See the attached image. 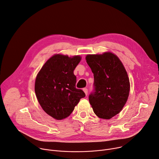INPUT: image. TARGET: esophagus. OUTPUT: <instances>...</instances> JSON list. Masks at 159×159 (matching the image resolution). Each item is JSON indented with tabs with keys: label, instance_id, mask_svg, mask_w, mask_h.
<instances>
[{
	"label": "esophagus",
	"instance_id": "1",
	"mask_svg": "<svg viewBox=\"0 0 159 159\" xmlns=\"http://www.w3.org/2000/svg\"><path fill=\"white\" fill-rule=\"evenodd\" d=\"M83 91H84V92L85 93V95L87 96V95H88V89H87V88H84V89H83Z\"/></svg>",
	"mask_w": 159,
	"mask_h": 159
}]
</instances>
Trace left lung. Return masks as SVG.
<instances>
[{
  "label": "left lung",
  "mask_w": 159,
  "mask_h": 159,
  "mask_svg": "<svg viewBox=\"0 0 159 159\" xmlns=\"http://www.w3.org/2000/svg\"><path fill=\"white\" fill-rule=\"evenodd\" d=\"M86 61L94 74V89L89 101L94 113L110 119L125 105L130 83L127 71L119 57L111 52L89 54Z\"/></svg>",
  "instance_id": "left-lung-1"
}]
</instances>
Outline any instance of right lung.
I'll return each instance as SVG.
<instances>
[{"label": "right lung", "mask_w": 159, "mask_h": 159, "mask_svg": "<svg viewBox=\"0 0 159 159\" xmlns=\"http://www.w3.org/2000/svg\"><path fill=\"white\" fill-rule=\"evenodd\" d=\"M81 57L79 56L56 54L42 66L35 79V92L42 109L57 119H63L71 113L85 94L77 89L74 70Z\"/></svg>", "instance_id": "1"}]
</instances>
